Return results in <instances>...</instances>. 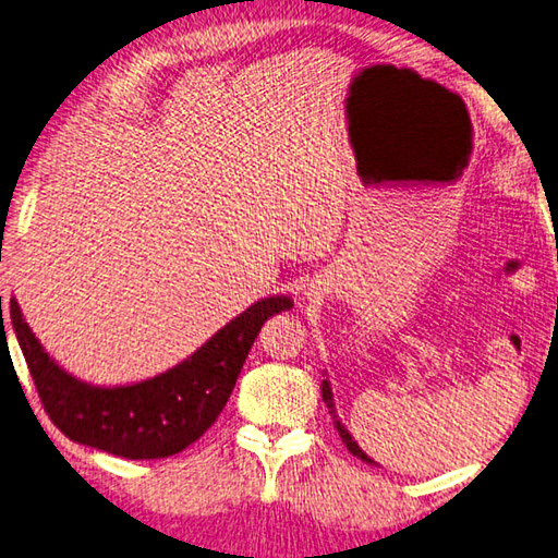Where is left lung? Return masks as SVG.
I'll list each match as a JSON object with an SVG mask.
<instances>
[{
	"instance_id": "left-lung-1",
	"label": "left lung",
	"mask_w": 558,
	"mask_h": 558,
	"mask_svg": "<svg viewBox=\"0 0 558 558\" xmlns=\"http://www.w3.org/2000/svg\"><path fill=\"white\" fill-rule=\"evenodd\" d=\"M323 401H325V403H328V410H330V415H332V425H335V427H338V435L342 437V442L347 445V449H350L354 457H360L362 461H369V464H372V459L364 454V451H362V447L354 442V439H352V435H350V433H347V429H344V425H342V423H340V420H338V415H335V408H332V393H330V386H328V381H323Z\"/></svg>"
}]
</instances>
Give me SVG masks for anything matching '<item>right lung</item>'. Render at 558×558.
Returning <instances> with one entry per match:
<instances>
[{"label":"right lung","mask_w":558,"mask_h":558,"mask_svg":"<svg viewBox=\"0 0 558 558\" xmlns=\"http://www.w3.org/2000/svg\"><path fill=\"white\" fill-rule=\"evenodd\" d=\"M291 306L287 296L262 299L174 369L119 388H94L62 372L31 332L14 299L9 315L40 405L62 435L123 459H165L196 442L216 423L259 328L269 315Z\"/></svg>","instance_id":"right-lung-1"}]
</instances>
